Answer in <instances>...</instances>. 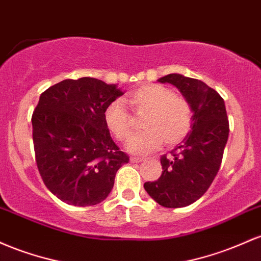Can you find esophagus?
Listing matches in <instances>:
<instances>
[{
	"label": "esophagus",
	"instance_id": "34e87169",
	"mask_svg": "<svg viewBox=\"0 0 261 261\" xmlns=\"http://www.w3.org/2000/svg\"><path fill=\"white\" fill-rule=\"evenodd\" d=\"M130 162H132V163H140V162H143V159H142V158L132 156V158H130Z\"/></svg>",
	"mask_w": 261,
	"mask_h": 261
}]
</instances>
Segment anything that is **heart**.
I'll return each mask as SVG.
<instances>
[{
  "label": "heart",
  "instance_id": "heart-1",
  "mask_svg": "<svg viewBox=\"0 0 261 261\" xmlns=\"http://www.w3.org/2000/svg\"><path fill=\"white\" fill-rule=\"evenodd\" d=\"M125 102L138 112H146L143 133L127 143L130 154L144 155L165 143L174 145L185 139L192 125V107L186 98L174 95L169 87L145 84L125 96ZM103 121L117 139L124 142L132 133V117L122 99L110 102L103 111Z\"/></svg>",
  "mask_w": 261,
  "mask_h": 261
}]
</instances>
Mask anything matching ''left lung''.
<instances>
[{"instance_id": "1", "label": "left lung", "mask_w": 261, "mask_h": 261, "mask_svg": "<svg viewBox=\"0 0 261 261\" xmlns=\"http://www.w3.org/2000/svg\"><path fill=\"white\" fill-rule=\"evenodd\" d=\"M159 83L171 84L192 107L191 130L171 150L163 155L162 176L145 182L144 189L155 202L168 208L185 207L208 190L221 166L229 134L223 98L203 81L181 74H169Z\"/></svg>"}]
</instances>
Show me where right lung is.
<instances>
[{
	"instance_id": "add662e5",
	"label": "right lung",
	"mask_w": 261,
	"mask_h": 261,
	"mask_svg": "<svg viewBox=\"0 0 261 261\" xmlns=\"http://www.w3.org/2000/svg\"><path fill=\"white\" fill-rule=\"evenodd\" d=\"M123 93L116 84L81 77L60 81L40 95L32 116L37 166L49 191L65 203L102 202L118 169L129 162L103 121L105 108Z\"/></svg>"
}]
</instances>
